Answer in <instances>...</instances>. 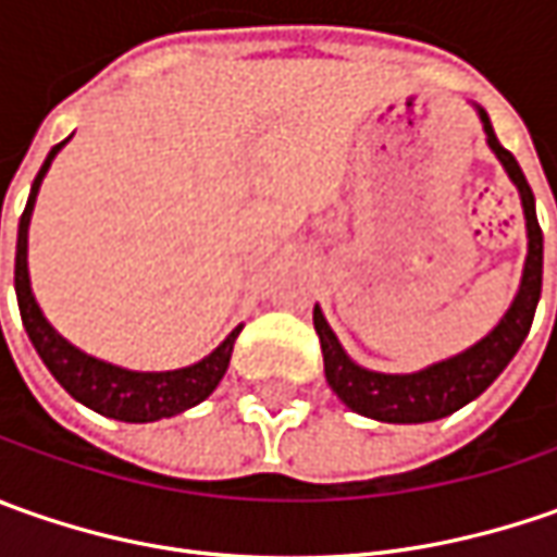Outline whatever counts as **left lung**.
Returning <instances> with one entry per match:
<instances>
[{"instance_id": "8db88e82", "label": "left lung", "mask_w": 557, "mask_h": 557, "mask_svg": "<svg viewBox=\"0 0 557 557\" xmlns=\"http://www.w3.org/2000/svg\"><path fill=\"white\" fill-rule=\"evenodd\" d=\"M478 114H481L483 133H486V145L499 158L508 180L518 185L521 207H524L527 260L521 288L515 294L508 312L499 319V325L486 337H481L474 347L412 374H384L356 366L354 359L344 354V347H341L337 334L332 332V325L325 322L322 310L315 307L312 325H315L319 344H322L329 387L359 416L387 421V424H421V421H437V418L459 412L461 406L478 399L505 372V366L521 350L527 332L533 325V312H536L540 290H543V228L536 220V201H533V191H530L515 154L505 151L496 139L486 111L478 108Z\"/></svg>"}]
</instances>
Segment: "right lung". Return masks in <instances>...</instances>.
Here are the masks:
<instances>
[{"mask_svg":"<svg viewBox=\"0 0 557 557\" xmlns=\"http://www.w3.org/2000/svg\"><path fill=\"white\" fill-rule=\"evenodd\" d=\"M67 145V139L58 141L49 158L42 163V170L36 173L30 188L27 207L21 213V225H17V253H14V290H17V307H21V319L27 337L33 341L39 359L46 362V369L54 374V381L74 396L76 403L96 409L98 416L117 418V421H133V424H145V421H161V418H173L198 406L201 399L216 391V384L223 381L228 359H232V347L235 337L242 332V325L225 337L223 344L210 356H203L201 362L185 366V369H173V372H129L111 366L104 359L76 350L71 341H64L61 334L49 325V319L42 315L36 297L30 288V269H27V228H30V213L42 176L49 173L54 154Z\"/></svg>","mask_w":557,"mask_h":557,"instance_id":"right-lung-1","label":"right lung"}]
</instances>
